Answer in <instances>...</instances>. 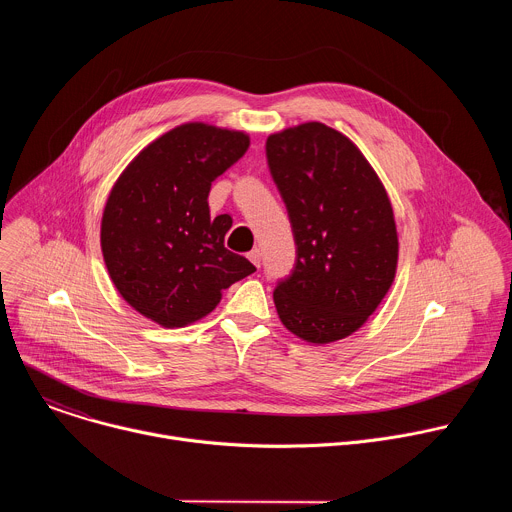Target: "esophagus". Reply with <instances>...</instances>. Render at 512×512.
I'll list each match as a JSON object with an SVG mask.
<instances>
[{
    "mask_svg": "<svg viewBox=\"0 0 512 512\" xmlns=\"http://www.w3.org/2000/svg\"><path fill=\"white\" fill-rule=\"evenodd\" d=\"M247 257H249V259H251V261L257 265V267L261 265V251H259L257 247H255V249H251V251L247 253Z\"/></svg>",
    "mask_w": 512,
    "mask_h": 512,
    "instance_id": "1",
    "label": "esophagus"
}]
</instances>
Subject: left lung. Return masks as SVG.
Returning a JSON list of instances; mask_svg holds the SVG:
<instances>
[{
    "mask_svg": "<svg viewBox=\"0 0 512 512\" xmlns=\"http://www.w3.org/2000/svg\"><path fill=\"white\" fill-rule=\"evenodd\" d=\"M265 154L296 241L294 269L273 291L279 320L312 344L346 338L395 279L391 200L356 145L324 123L269 135Z\"/></svg>",
    "mask_w": 512,
    "mask_h": 512,
    "instance_id": "left-lung-1",
    "label": "left lung"
}]
</instances>
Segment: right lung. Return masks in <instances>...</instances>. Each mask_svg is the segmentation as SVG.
I'll list each match as a JSON object with an SVG mask.
<instances>
[{
  "instance_id": "obj_1",
  "label": "right lung",
  "mask_w": 512,
  "mask_h": 512,
  "mask_svg": "<svg viewBox=\"0 0 512 512\" xmlns=\"http://www.w3.org/2000/svg\"><path fill=\"white\" fill-rule=\"evenodd\" d=\"M249 135L184 123L152 141L115 182L101 221L107 271L123 300L164 328L210 314L255 265L225 247L231 216H210L212 182Z\"/></svg>"
}]
</instances>
